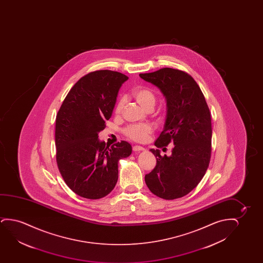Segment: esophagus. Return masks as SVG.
I'll list each match as a JSON object with an SVG mask.
<instances>
[{"label":"esophagus","instance_id":"34e87169","mask_svg":"<svg viewBox=\"0 0 263 263\" xmlns=\"http://www.w3.org/2000/svg\"><path fill=\"white\" fill-rule=\"evenodd\" d=\"M144 148L143 146H140V145H134L133 146V151L135 152H139V151H144Z\"/></svg>","mask_w":263,"mask_h":263}]
</instances>
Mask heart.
<instances>
[{
	"mask_svg": "<svg viewBox=\"0 0 263 263\" xmlns=\"http://www.w3.org/2000/svg\"><path fill=\"white\" fill-rule=\"evenodd\" d=\"M132 96L145 110L148 108H153L156 102L155 92L146 87H140V88L135 89L132 91ZM124 104H125V99L123 97L119 98L114 108L115 114L119 115L122 112ZM152 131L153 128L148 124H132L124 128V134L126 135V137L136 142H144L146 140V138L152 133Z\"/></svg>",
	"mask_w": 263,
	"mask_h": 263,
	"instance_id": "obj_1",
	"label": "heart"
}]
</instances>
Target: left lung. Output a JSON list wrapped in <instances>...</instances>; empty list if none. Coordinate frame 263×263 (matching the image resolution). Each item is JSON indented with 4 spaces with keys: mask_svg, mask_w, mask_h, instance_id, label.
<instances>
[{
    "mask_svg": "<svg viewBox=\"0 0 263 263\" xmlns=\"http://www.w3.org/2000/svg\"><path fill=\"white\" fill-rule=\"evenodd\" d=\"M142 79L162 90L167 101L165 126L155 145L164 147L173 143L172 155L156 157V166L144 177L152 193L163 199L189 194L198 186L211 158V113L204 94L189 73L164 67L140 73Z\"/></svg>",
    "mask_w": 263,
    "mask_h": 263,
    "instance_id": "8db88e82",
    "label": "left lung"
}]
</instances>
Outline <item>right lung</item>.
Wrapping results in <instances>:
<instances>
[{
  "label": "right lung",
  "mask_w": 263,
  "mask_h": 263,
  "mask_svg": "<svg viewBox=\"0 0 263 263\" xmlns=\"http://www.w3.org/2000/svg\"><path fill=\"white\" fill-rule=\"evenodd\" d=\"M127 79L110 70L89 72L69 90L58 110L57 163L66 185L80 197L107 196L118 181L119 160L131 155L126 141L109 146L98 139L111 117L119 88Z\"/></svg>",
  "instance_id": "1"
}]
</instances>
